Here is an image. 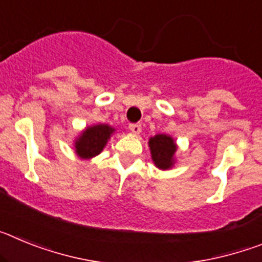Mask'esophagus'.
Segmentation results:
<instances>
[{
    "instance_id": "1",
    "label": "esophagus",
    "mask_w": 262,
    "mask_h": 262,
    "mask_svg": "<svg viewBox=\"0 0 262 262\" xmlns=\"http://www.w3.org/2000/svg\"><path fill=\"white\" fill-rule=\"evenodd\" d=\"M129 131L133 134H135V135H138V134L142 133V124L140 123H131L128 126Z\"/></svg>"
}]
</instances>
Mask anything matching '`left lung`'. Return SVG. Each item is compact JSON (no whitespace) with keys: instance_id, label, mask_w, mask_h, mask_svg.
Masks as SVG:
<instances>
[{"instance_id":"obj_1","label":"left lung","mask_w":262,"mask_h":262,"mask_svg":"<svg viewBox=\"0 0 262 262\" xmlns=\"http://www.w3.org/2000/svg\"><path fill=\"white\" fill-rule=\"evenodd\" d=\"M148 145L151 149L152 160L157 168L165 170L174 165V154L177 151V144L172 136L165 135V134L155 135L154 138L149 139Z\"/></svg>"}]
</instances>
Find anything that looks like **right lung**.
Instances as JSON below:
<instances>
[{
	"instance_id": "obj_1",
	"label": "right lung",
	"mask_w": 262,
	"mask_h": 262,
	"mask_svg": "<svg viewBox=\"0 0 262 262\" xmlns=\"http://www.w3.org/2000/svg\"><path fill=\"white\" fill-rule=\"evenodd\" d=\"M115 129L108 124L89 126L80 134L75 142V151L80 159L89 160L102 152Z\"/></svg>"
}]
</instances>
